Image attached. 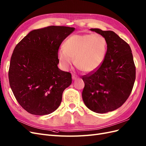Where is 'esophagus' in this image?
Wrapping results in <instances>:
<instances>
[{"label": "esophagus", "instance_id": "esophagus-1", "mask_svg": "<svg viewBox=\"0 0 146 146\" xmlns=\"http://www.w3.org/2000/svg\"><path fill=\"white\" fill-rule=\"evenodd\" d=\"M72 78L73 80H76V79L77 78V77L76 76H75V75H72Z\"/></svg>", "mask_w": 146, "mask_h": 146}]
</instances>
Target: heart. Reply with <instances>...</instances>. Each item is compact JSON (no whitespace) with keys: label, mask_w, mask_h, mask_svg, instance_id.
I'll list each match as a JSON object with an SVG mask.
<instances>
[{"label":"heart","mask_w":146,"mask_h":146,"mask_svg":"<svg viewBox=\"0 0 146 146\" xmlns=\"http://www.w3.org/2000/svg\"><path fill=\"white\" fill-rule=\"evenodd\" d=\"M106 38L99 34L74 35L64 42L58 53L64 70H68L74 62L82 71L90 73L98 69L104 63L107 52Z\"/></svg>","instance_id":"heart-1"}]
</instances>
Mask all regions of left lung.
<instances>
[{
	"label": "left lung",
	"instance_id": "8db88e82",
	"mask_svg": "<svg viewBox=\"0 0 146 146\" xmlns=\"http://www.w3.org/2000/svg\"><path fill=\"white\" fill-rule=\"evenodd\" d=\"M104 36L108 47L104 63L82 76L83 100L91 111L105 113L117 109L129 98L134 85L136 68L130 46L113 31L91 29Z\"/></svg>",
	"mask_w": 146,
	"mask_h": 146
}]
</instances>
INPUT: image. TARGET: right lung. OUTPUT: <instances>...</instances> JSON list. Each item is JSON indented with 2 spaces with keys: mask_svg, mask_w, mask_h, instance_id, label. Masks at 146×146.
<instances>
[{
  "mask_svg": "<svg viewBox=\"0 0 146 146\" xmlns=\"http://www.w3.org/2000/svg\"><path fill=\"white\" fill-rule=\"evenodd\" d=\"M74 30L54 25L33 30L16 46L8 71L10 85L17 101L29 113L46 115L59 107L72 77L58 68V52Z\"/></svg>",
  "mask_w": 146,
  "mask_h": 146,
  "instance_id": "obj_1",
  "label": "right lung"
}]
</instances>
